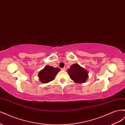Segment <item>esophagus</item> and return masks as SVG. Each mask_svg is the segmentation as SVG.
<instances>
[{
  "mask_svg": "<svg viewBox=\"0 0 125 125\" xmlns=\"http://www.w3.org/2000/svg\"><path fill=\"white\" fill-rule=\"evenodd\" d=\"M61 70H62V71H65L66 69L65 68H61Z\"/></svg>",
  "mask_w": 125,
  "mask_h": 125,
  "instance_id": "obj_1",
  "label": "esophagus"
}]
</instances>
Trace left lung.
I'll return each mask as SVG.
<instances>
[{"mask_svg":"<svg viewBox=\"0 0 125 125\" xmlns=\"http://www.w3.org/2000/svg\"><path fill=\"white\" fill-rule=\"evenodd\" d=\"M68 73L71 80L77 83H83L89 78L88 71L78 63L72 65Z\"/></svg>","mask_w":125,"mask_h":125,"instance_id":"8db88e82","label":"left lung"}]
</instances>
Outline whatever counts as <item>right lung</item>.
Masks as SVG:
<instances>
[{"instance_id": "right-lung-1", "label": "right lung", "mask_w": 125, "mask_h": 125, "mask_svg": "<svg viewBox=\"0 0 125 125\" xmlns=\"http://www.w3.org/2000/svg\"><path fill=\"white\" fill-rule=\"evenodd\" d=\"M59 71L60 69L58 68L46 66L38 73L39 80L43 83H47L53 80Z\"/></svg>"}]
</instances>
